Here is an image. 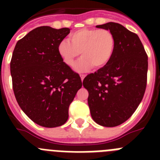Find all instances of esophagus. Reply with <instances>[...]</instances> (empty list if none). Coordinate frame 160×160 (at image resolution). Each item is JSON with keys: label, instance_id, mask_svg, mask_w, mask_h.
Returning a JSON list of instances; mask_svg holds the SVG:
<instances>
[{"label": "esophagus", "instance_id": "esophagus-1", "mask_svg": "<svg viewBox=\"0 0 160 160\" xmlns=\"http://www.w3.org/2000/svg\"><path fill=\"white\" fill-rule=\"evenodd\" d=\"M80 77H81L82 81H83V79L85 78V77H86V75H85V74H80Z\"/></svg>", "mask_w": 160, "mask_h": 160}]
</instances>
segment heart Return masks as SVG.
Here are the masks:
<instances>
[{
  "instance_id": "1",
  "label": "heart",
  "mask_w": 160,
  "mask_h": 160,
  "mask_svg": "<svg viewBox=\"0 0 160 160\" xmlns=\"http://www.w3.org/2000/svg\"><path fill=\"white\" fill-rule=\"evenodd\" d=\"M69 40L59 43L58 53L65 64L74 65L82 53V58L76 64L75 70L84 72L94 68L105 67L114 55L116 41L113 32L106 29H82L72 32Z\"/></svg>"
}]
</instances>
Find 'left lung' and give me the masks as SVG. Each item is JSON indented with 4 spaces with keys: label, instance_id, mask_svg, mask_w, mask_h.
<instances>
[{
    "label": "left lung",
    "instance_id": "8db88e82",
    "mask_svg": "<svg viewBox=\"0 0 160 160\" xmlns=\"http://www.w3.org/2000/svg\"><path fill=\"white\" fill-rule=\"evenodd\" d=\"M113 32L116 46L111 62L83 80L95 122L113 128L126 122L143 98L148 79V54L140 39L118 23L96 26Z\"/></svg>",
    "mask_w": 160,
    "mask_h": 160
}]
</instances>
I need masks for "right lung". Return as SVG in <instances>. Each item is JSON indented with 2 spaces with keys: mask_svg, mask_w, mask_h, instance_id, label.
<instances>
[{
  "mask_svg": "<svg viewBox=\"0 0 160 160\" xmlns=\"http://www.w3.org/2000/svg\"><path fill=\"white\" fill-rule=\"evenodd\" d=\"M70 31L38 27L17 42L12 53L10 72L17 102L32 121L45 128L67 121L69 107L82 86L78 73L58 53L59 43Z\"/></svg>",
  "mask_w": 160,
  "mask_h": 160,
  "instance_id": "right-lung-1",
  "label": "right lung"
}]
</instances>
